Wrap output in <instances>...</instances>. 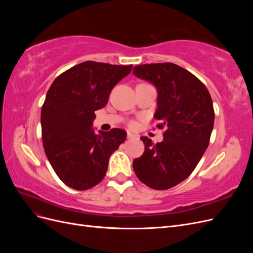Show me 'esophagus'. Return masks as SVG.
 Listing matches in <instances>:
<instances>
[{
    "label": "esophagus",
    "mask_w": 253,
    "mask_h": 253,
    "mask_svg": "<svg viewBox=\"0 0 253 253\" xmlns=\"http://www.w3.org/2000/svg\"><path fill=\"white\" fill-rule=\"evenodd\" d=\"M127 139H136L137 138V136L136 135H134L133 133H131V132H127Z\"/></svg>",
    "instance_id": "34e87169"
}]
</instances>
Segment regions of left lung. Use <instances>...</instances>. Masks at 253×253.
Masks as SVG:
<instances>
[{
    "label": "left lung",
    "mask_w": 253,
    "mask_h": 253,
    "mask_svg": "<svg viewBox=\"0 0 253 253\" xmlns=\"http://www.w3.org/2000/svg\"><path fill=\"white\" fill-rule=\"evenodd\" d=\"M133 74L157 88L155 119L165 128L164 140L154 144L141 137L144 152L134 159L133 169L144 185L167 190L193 172L208 148L214 125L212 99L205 84L185 68L173 63L134 67Z\"/></svg>",
    "instance_id": "8db88e82"
}]
</instances>
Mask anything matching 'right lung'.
Segmentation results:
<instances>
[{
	"label": "right lung",
	"mask_w": 253,
	"mask_h": 253,
	"mask_svg": "<svg viewBox=\"0 0 253 253\" xmlns=\"http://www.w3.org/2000/svg\"><path fill=\"white\" fill-rule=\"evenodd\" d=\"M133 65L85 61L53 80L41 111L42 141L53 171L66 186L87 190L100 182L109 159L125 142L126 132L95 133V111L109 101L113 87Z\"/></svg>",
	"instance_id": "right-lung-1"
}]
</instances>
